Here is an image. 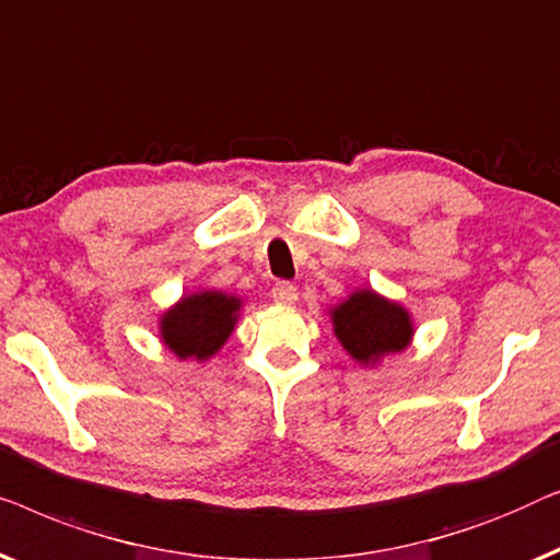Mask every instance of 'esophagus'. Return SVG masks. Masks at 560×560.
Returning <instances> with one entry per match:
<instances>
[{
  "instance_id": "1",
  "label": "esophagus",
  "mask_w": 560,
  "mask_h": 560,
  "mask_svg": "<svg viewBox=\"0 0 560 560\" xmlns=\"http://www.w3.org/2000/svg\"><path fill=\"white\" fill-rule=\"evenodd\" d=\"M271 299L277 304H294L296 299H299V289L294 287V283H289V281H279V283H273V289H271Z\"/></svg>"
}]
</instances>
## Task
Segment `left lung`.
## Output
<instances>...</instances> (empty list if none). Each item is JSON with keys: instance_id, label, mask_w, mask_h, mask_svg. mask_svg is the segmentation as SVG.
<instances>
[{"instance_id": "left-lung-1", "label": "left lung", "mask_w": 560, "mask_h": 560, "mask_svg": "<svg viewBox=\"0 0 560 560\" xmlns=\"http://www.w3.org/2000/svg\"><path fill=\"white\" fill-rule=\"evenodd\" d=\"M329 317L345 352L362 368L404 352L413 340V319L406 306L373 289H355L329 310Z\"/></svg>"}]
</instances>
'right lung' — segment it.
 Here are the masks:
<instances>
[{"label":"right lung","instance_id":"1","mask_svg":"<svg viewBox=\"0 0 560 560\" xmlns=\"http://www.w3.org/2000/svg\"><path fill=\"white\" fill-rule=\"evenodd\" d=\"M243 299L218 289L185 294L160 317V340L179 360H210L238 325Z\"/></svg>","mask_w":560,"mask_h":560}]
</instances>
